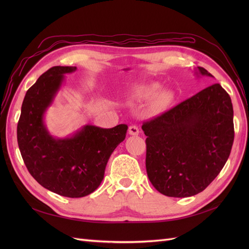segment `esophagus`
<instances>
[{
  "mask_svg": "<svg viewBox=\"0 0 249 249\" xmlns=\"http://www.w3.org/2000/svg\"><path fill=\"white\" fill-rule=\"evenodd\" d=\"M129 134L132 135V136H137L139 134V127L137 125H130Z\"/></svg>",
  "mask_w": 249,
  "mask_h": 249,
  "instance_id": "esophagus-1",
  "label": "esophagus"
}]
</instances>
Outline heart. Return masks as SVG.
<instances>
[{
    "label": "heart",
    "instance_id": "1",
    "mask_svg": "<svg viewBox=\"0 0 249 249\" xmlns=\"http://www.w3.org/2000/svg\"><path fill=\"white\" fill-rule=\"evenodd\" d=\"M159 92V86L155 84L149 85H140L131 90L130 99L135 102H141L152 99Z\"/></svg>",
    "mask_w": 249,
    "mask_h": 249
}]
</instances>
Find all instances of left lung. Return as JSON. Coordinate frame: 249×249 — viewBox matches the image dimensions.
<instances>
[{
	"mask_svg": "<svg viewBox=\"0 0 249 249\" xmlns=\"http://www.w3.org/2000/svg\"><path fill=\"white\" fill-rule=\"evenodd\" d=\"M195 74L213 77L203 67ZM232 119L229 93L213 84L143 124L150 183L170 197H189L205 190L230 157Z\"/></svg>",
	"mask_w": 249,
	"mask_h": 249,
	"instance_id": "obj_1",
	"label": "left lung"
}]
</instances>
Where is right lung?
Listing matches in <instances>:
<instances>
[{
  "instance_id": "1",
  "label": "right lung",
  "mask_w": 249,
  "mask_h": 249,
  "mask_svg": "<svg viewBox=\"0 0 249 249\" xmlns=\"http://www.w3.org/2000/svg\"><path fill=\"white\" fill-rule=\"evenodd\" d=\"M76 66H54L28 89L18 124V143L31 176L46 189L65 197H83L102 183L109 158L125 138L126 124L103 129L86 124L66 138L52 136L44 114L64 74Z\"/></svg>"
}]
</instances>
